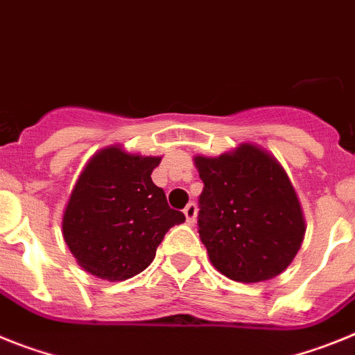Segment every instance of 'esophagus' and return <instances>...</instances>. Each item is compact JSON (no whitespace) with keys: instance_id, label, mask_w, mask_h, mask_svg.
I'll list each match as a JSON object with an SVG mask.
<instances>
[{"instance_id":"esophagus-1","label":"esophagus","mask_w":355,"mask_h":355,"mask_svg":"<svg viewBox=\"0 0 355 355\" xmlns=\"http://www.w3.org/2000/svg\"><path fill=\"white\" fill-rule=\"evenodd\" d=\"M184 217H187V223L193 224L196 223V215H198V207H196V202H189L183 210Z\"/></svg>"}]
</instances>
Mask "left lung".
I'll return each instance as SVG.
<instances>
[{"instance_id":"8db88e82","label":"left lung","mask_w":355,"mask_h":355,"mask_svg":"<svg viewBox=\"0 0 355 355\" xmlns=\"http://www.w3.org/2000/svg\"><path fill=\"white\" fill-rule=\"evenodd\" d=\"M202 181L198 232L211 264L232 280H269L293 262L305 224L295 189L275 157L251 144L196 157Z\"/></svg>"}]
</instances>
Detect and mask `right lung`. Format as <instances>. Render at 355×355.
Returning <instances> with one entry per match:
<instances>
[{
    "instance_id": "right-lung-1",
    "label": "right lung",
    "mask_w": 355,
    "mask_h": 355,
    "mask_svg": "<svg viewBox=\"0 0 355 355\" xmlns=\"http://www.w3.org/2000/svg\"><path fill=\"white\" fill-rule=\"evenodd\" d=\"M162 157L107 147L91 157L62 217L69 251L86 271L109 282L127 280L156 257L165 233L184 220L150 180Z\"/></svg>"
}]
</instances>
